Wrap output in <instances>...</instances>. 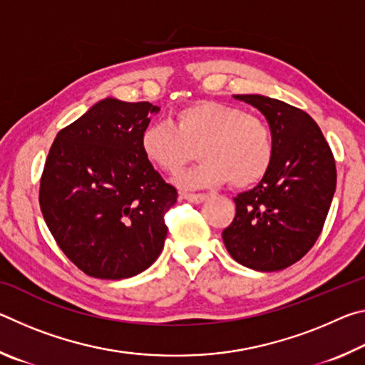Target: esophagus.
<instances>
[{
	"instance_id": "1",
	"label": "esophagus",
	"mask_w": 365,
	"mask_h": 365,
	"mask_svg": "<svg viewBox=\"0 0 365 365\" xmlns=\"http://www.w3.org/2000/svg\"><path fill=\"white\" fill-rule=\"evenodd\" d=\"M182 197H185V200L190 202H195V205H200V202L207 200V195H205V193H182Z\"/></svg>"
}]
</instances>
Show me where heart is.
Masks as SVG:
<instances>
[{"mask_svg": "<svg viewBox=\"0 0 365 365\" xmlns=\"http://www.w3.org/2000/svg\"><path fill=\"white\" fill-rule=\"evenodd\" d=\"M140 148L154 168L174 175L190 163L193 169L177 177L185 188L230 182L246 188L262 180L275 159L274 135L262 117L219 101H197L177 110L174 125L158 120L143 128Z\"/></svg>", "mask_w": 365, "mask_h": 365, "instance_id": "b5f03b06", "label": "heart"}]
</instances>
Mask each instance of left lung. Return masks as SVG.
I'll use <instances>...</instances> for the list:
<instances>
[{
    "label": "left lung",
    "mask_w": 365,
    "mask_h": 365,
    "mask_svg": "<svg viewBox=\"0 0 365 365\" xmlns=\"http://www.w3.org/2000/svg\"><path fill=\"white\" fill-rule=\"evenodd\" d=\"M265 115L275 141L270 170L233 197L237 214L222 240L245 267L275 272L299 261L322 233L336 188V165L316 120L261 95H235Z\"/></svg>",
    "instance_id": "8db88e82"
}]
</instances>
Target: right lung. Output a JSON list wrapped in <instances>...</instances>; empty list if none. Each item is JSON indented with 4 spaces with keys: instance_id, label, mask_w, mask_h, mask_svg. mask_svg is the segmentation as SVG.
<instances>
[{
    "instance_id": "obj_1",
    "label": "right lung",
    "mask_w": 365,
    "mask_h": 365,
    "mask_svg": "<svg viewBox=\"0 0 365 365\" xmlns=\"http://www.w3.org/2000/svg\"><path fill=\"white\" fill-rule=\"evenodd\" d=\"M158 110L108 98L64 127L48 153L43 219L69 261L95 279L137 275L164 248V217L178 193L140 148L148 114Z\"/></svg>"
}]
</instances>
